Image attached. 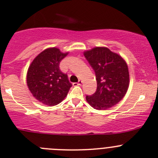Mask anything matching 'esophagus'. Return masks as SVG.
<instances>
[{
	"label": "esophagus",
	"mask_w": 158,
	"mask_h": 158,
	"mask_svg": "<svg viewBox=\"0 0 158 158\" xmlns=\"http://www.w3.org/2000/svg\"><path fill=\"white\" fill-rule=\"evenodd\" d=\"M81 82H82V81H81V80H79V81H78V82H75V83H73V86H79V85H81Z\"/></svg>",
	"instance_id": "1"
}]
</instances>
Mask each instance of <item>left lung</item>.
<instances>
[{
	"label": "left lung",
	"instance_id": "8db88e82",
	"mask_svg": "<svg viewBox=\"0 0 158 158\" xmlns=\"http://www.w3.org/2000/svg\"><path fill=\"white\" fill-rule=\"evenodd\" d=\"M95 72L97 88L86 100L97 110H106L117 104L126 95L129 85L128 65L117 53L105 47H97L84 52Z\"/></svg>",
	"mask_w": 158,
	"mask_h": 158
}]
</instances>
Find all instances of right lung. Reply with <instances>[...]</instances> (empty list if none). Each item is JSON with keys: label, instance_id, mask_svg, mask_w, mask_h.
Masks as SVG:
<instances>
[{"label": "right lung", "instance_id": "add662e5", "mask_svg": "<svg viewBox=\"0 0 158 158\" xmlns=\"http://www.w3.org/2000/svg\"><path fill=\"white\" fill-rule=\"evenodd\" d=\"M68 54L56 48H48L32 61L27 74L29 90L39 102L56 106L68 95L72 84L59 69L60 61Z\"/></svg>", "mask_w": 158, "mask_h": 158}]
</instances>
